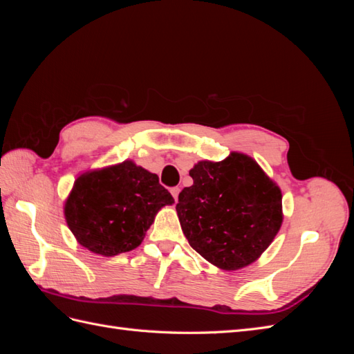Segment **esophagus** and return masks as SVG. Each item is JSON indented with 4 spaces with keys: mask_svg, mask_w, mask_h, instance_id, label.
<instances>
[{
    "mask_svg": "<svg viewBox=\"0 0 354 354\" xmlns=\"http://www.w3.org/2000/svg\"><path fill=\"white\" fill-rule=\"evenodd\" d=\"M178 194H180V187H171V195L174 196L176 202L178 201Z\"/></svg>",
    "mask_w": 354,
    "mask_h": 354,
    "instance_id": "esophagus-1",
    "label": "esophagus"
}]
</instances>
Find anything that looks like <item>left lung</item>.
<instances>
[{
    "label": "left lung",
    "mask_w": 354,
    "mask_h": 354,
    "mask_svg": "<svg viewBox=\"0 0 354 354\" xmlns=\"http://www.w3.org/2000/svg\"><path fill=\"white\" fill-rule=\"evenodd\" d=\"M189 176L194 185L180 192L176 209L192 248L224 270L259 259L281 229V189L234 152L221 162L201 160Z\"/></svg>",
    "instance_id": "obj_1"
}]
</instances>
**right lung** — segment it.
Here are the masks:
<instances>
[{
	"mask_svg": "<svg viewBox=\"0 0 354 354\" xmlns=\"http://www.w3.org/2000/svg\"><path fill=\"white\" fill-rule=\"evenodd\" d=\"M171 203L174 198L156 174L125 160L78 177L65 217L82 246L112 257L137 248L158 209Z\"/></svg>",
	"mask_w": 354,
	"mask_h": 354,
	"instance_id": "1",
	"label": "right lung"
}]
</instances>
